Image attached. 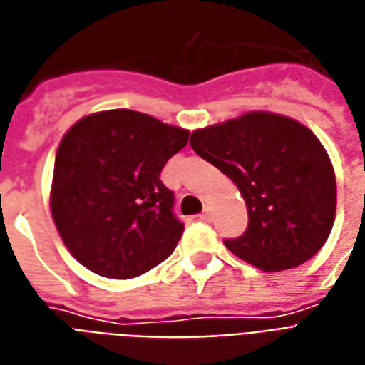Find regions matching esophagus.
Segmentation results:
<instances>
[{"label": "esophagus", "mask_w": 365, "mask_h": 365, "mask_svg": "<svg viewBox=\"0 0 365 365\" xmlns=\"http://www.w3.org/2000/svg\"><path fill=\"white\" fill-rule=\"evenodd\" d=\"M210 217H212V214H210V208L208 206H204V210H202V214H200V220L202 222H210Z\"/></svg>", "instance_id": "34e87169"}]
</instances>
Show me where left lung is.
Here are the masks:
<instances>
[{"label": "left lung", "mask_w": 365, "mask_h": 365, "mask_svg": "<svg viewBox=\"0 0 365 365\" xmlns=\"http://www.w3.org/2000/svg\"><path fill=\"white\" fill-rule=\"evenodd\" d=\"M192 150L230 177L247 204L249 227L225 241L264 272L303 264L329 237L336 215L331 157L302 122L268 110L198 128Z\"/></svg>", "instance_id": "1"}]
</instances>
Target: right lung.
<instances>
[{
  "instance_id": "add662e5",
  "label": "right lung",
  "mask_w": 365,
  "mask_h": 365,
  "mask_svg": "<svg viewBox=\"0 0 365 365\" xmlns=\"http://www.w3.org/2000/svg\"><path fill=\"white\" fill-rule=\"evenodd\" d=\"M188 134L128 108L87 114L63 134L50 214L77 262L126 280L175 251L185 225L173 214V192L159 175Z\"/></svg>"
}]
</instances>
